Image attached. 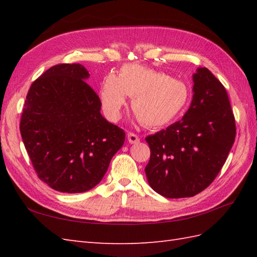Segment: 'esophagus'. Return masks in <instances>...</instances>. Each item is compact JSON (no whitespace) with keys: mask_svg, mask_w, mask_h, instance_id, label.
Returning <instances> with one entry per match:
<instances>
[{"mask_svg":"<svg viewBox=\"0 0 257 257\" xmlns=\"http://www.w3.org/2000/svg\"><path fill=\"white\" fill-rule=\"evenodd\" d=\"M128 141H129V144H138L139 141H140V139H139V137L136 134L129 133L128 134Z\"/></svg>","mask_w":257,"mask_h":257,"instance_id":"esophagus-1","label":"esophagus"}]
</instances>
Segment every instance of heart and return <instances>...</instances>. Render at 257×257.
<instances>
[{
	"label": "heart",
	"instance_id": "b5f03b06",
	"mask_svg": "<svg viewBox=\"0 0 257 257\" xmlns=\"http://www.w3.org/2000/svg\"><path fill=\"white\" fill-rule=\"evenodd\" d=\"M125 95L133 97L132 108L141 122L161 127L181 114L189 102L190 89L184 81L166 73L129 64L121 68L118 77L109 76L101 86V106L110 121L121 116Z\"/></svg>",
	"mask_w": 257,
	"mask_h": 257
}]
</instances>
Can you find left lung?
Listing matches in <instances>:
<instances>
[{"mask_svg": "<svg viewBox=\"0 0 257 257\" xmlns=\"http://www.w3.org/2000/svg\"><path fill=\"white\" fill-rule=\"evenodd\" d=\"M193 98L182 120L146 141L150 160L146 176L157 193L190 198L213 182L235 140V119L227 92L209 69L193 74Z\"/></svg>", "mask_w": 257, "mask_h": 257, "instance_id": "1", "label": "left lung"}]
</instances>
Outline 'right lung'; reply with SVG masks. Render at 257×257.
<instances>
[{"label": "right lung", "mask_w": 257, "mask_h": 257, "mask_svg": "<svg viewBox=\"0 0 257 257\" xmlns=\"http://www.w3.org/2000/svg\"><path fill=\"white\" fill-rule=\"evenodd\" d=\"M80 64H59L27 92L20 130L37 177L54 190L80 193L101 181L125 134L101 116V101Z\"/></svg>", "instance_id": "obj_1"}]
</instances>
